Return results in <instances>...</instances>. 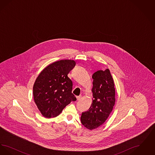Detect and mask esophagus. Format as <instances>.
Instances as JSON below:
<instances>
[{"instance_id":"34e87169","label":"esophagus","mask_w":155,"mask_h":155,"mask_svg":"<svg viewBox=\"0 0 155 155\" xmlns=\"http://www.w3.org/2000/svg\"><path fill=\"white\" fill-rule=\"evenodd\" d=\"M81 96H77V101H80L81 99Z\"/></svg>"}]
</instances>
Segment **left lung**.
Listing matches in <instances>:
<instances>
[{"label": "left lung", "instance_id": "1", "mask_svg": "<svg viewBox=\"0 0 155 155\" xmlns=\"http://www.w3.org/2000/svg\"><path fill=\"white\" fill-rule=\"evenodd\" d=\"M93 102L88 110L82 113V124L90 130L102 125L115 104V88L110 70H98L92 75Z\"/></svg>", "mask_w": 155, "mask_h": 155}]
</instances>
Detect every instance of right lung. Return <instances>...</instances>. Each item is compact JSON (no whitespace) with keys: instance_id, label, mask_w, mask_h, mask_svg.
<instances>
[{"instance_id":"add662e5","label":"right lung","mask_w":155,"mask_h":155,"mask_svg":"<svg viewBox=\"0 0 155 155\" xmlns=\"http://www.w3.org/2000/svg\"><path fill=\"white\" fill-rule=\"evenodd\" d=\"M75 66L74 60L58 61L46 67L37 77L34 99L45 117L58 116L67 105L77 100L72 93L73 82L67 76Z\"/></svg>"}]
</instances>
